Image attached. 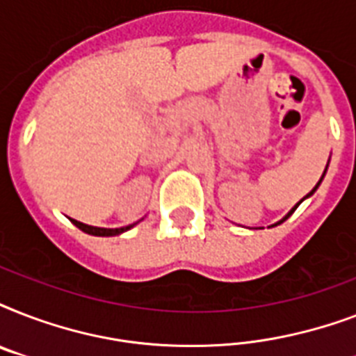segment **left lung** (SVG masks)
<instances>
[{"label": "left lung", "mask_w": 356, "mask_h": 356, "mask_svg": "<svg viewBox=\"0 0 356 356\" xmlns=\"http://www.w3.org/2000/svg\"><path fill=\"white\" fill-rule=\"evenodd\" d=\"M323 175H325V173H323ZM321 179H323V177H321ZM321 179H320V183H321ZM320 183H318V184H316V186H314V188H312V192H314V190H316V188H318V186H320ZM312 192H310V194H312ZM301 201H303V200H301ZM301 201H299V203H301ZM299 203H298V205H296V207H293V209H292V211H290V212H288V214H286V216H284V218H282V220H281V222H279V223H282V222H284V220H288V218H290V216H292V212H293V211H296V209H298V207H299Z\"/></svg>", "instance_id": "8db88e82"}]
</instances>
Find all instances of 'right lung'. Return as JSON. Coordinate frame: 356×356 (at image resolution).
I'll use <instances>...</instances> for the list:
<instances>
[{"label": "right lung", "mask_w": 356, "mask_h": 356, "mask_svg": "<svg viewBox=\"0 0 356 356\" xmlns=\"http://www.w3.org/2000/svg\"><path fill=\"white\" fill-rule=\"evenodd\" d=\"M74 222L75 227H79L81 231H85V233L88 234H94V236H116V234L123 233V231H129L131 227H134L133 225H127V227H120V229H102V227H92V225H86V223H81L77 222V220H72Z\"/></svg>", "instance_id": "add662e5"}]
</instances>
